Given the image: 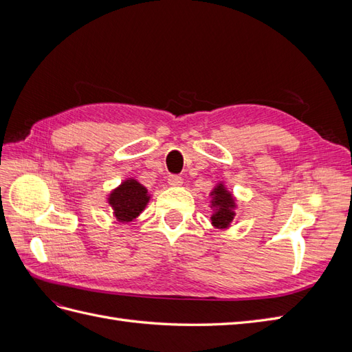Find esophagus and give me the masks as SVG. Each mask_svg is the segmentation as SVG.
Wrapping results in <instances>:
<instances>
[{
  "label": "esophagus",
  "instance_id": "esophagus-1",
  "mask_svg": "<svg viewBox=\"0 0 352 352\" xmlns=\"http://www.w3.org/2000/svg\"><path fill=\"white\" fill-rule=\"evenodd\" d=\"M167 182H168L170 186H180L184 184V179L177 176V175H170L168 179H167Z\"/></svg>",
  "mask_w": 352,
  "mask_h": 352
}]
</instances>
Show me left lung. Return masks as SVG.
<instances>
[{"mask_svg":"<svg viewBox=\"0 0 352 352\" xmlns=\"http://www.w3.org/2000/svg\"><path fill=\"white\" fill-rule=\"evenodd\" d=\"M211 208H214L211 216V225L217 229H228L235 217V198L225 188L223 184H219L211 190Z\"/></svg>","mask_w":352,"mask_h":352,"instance_id":"1","label":"left lung"}]
</instances>
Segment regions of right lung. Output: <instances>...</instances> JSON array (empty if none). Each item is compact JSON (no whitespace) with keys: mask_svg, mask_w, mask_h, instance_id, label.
<instances>
[{"mask_svg":"<svg viewBox=\"0 0 352 352\" xmlns=\"http://www.w3.org/2000/svg\"><path fill=\"white\" fill-rule=\"evenodd\" d=\"M148 189L135 179H126L116 189H113L107 201L113 208L117 221L126 223L136 219L150 202Z\"/></svg>","mask_w":352,"mask_h":352,"instance_id":"right-lung-1","label":"right lung"}]
</instances>
